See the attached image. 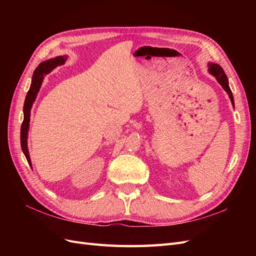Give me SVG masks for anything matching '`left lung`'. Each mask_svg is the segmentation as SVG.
<instances>
[{
  "label": "left lung",
  "instance_id": "left-lung-1",
  "mask_svg": "<svg viewBox=\"0 0 256 256\" xmlns=\"http://www.w3.org/2000/svg\"><path fill=\"white\" fill-rule=\"evenodd\" d=\"M208 72H209V74L214 76L216 81H218L221 86L223 88V90L228 92V95L230 99V102L234 106V97H233V94H232V90L228 86V79L226 72H224V70L222 69V67L216 63H209L208 64Z\"/></svg>",
  "mask_w": 256,
  "mask_h": 256
}]
</instances>
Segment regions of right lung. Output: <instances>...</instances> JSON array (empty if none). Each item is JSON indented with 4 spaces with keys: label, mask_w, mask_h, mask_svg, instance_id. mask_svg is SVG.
Returning <instances> with one entry per match:
<instances>
[{
    "label": "right lung",
    "mask_w": 256,
    "mask_h": 256,
    "mask_svg": "<svg viewBox=\"0 0 256 256\" xmlns=\"http://www.w3.org/2000/svg\"><path fill=\"white\" fill-rule=\"evenodd\" d=\"M66 60H67V56H56L54 58L47 60L38 65V67L35 69V72L33 74L32 83H30V90L26 94V97L24 100V106H23V122L21 125V132H20L21 148L30 168H32V162H30L28 148V128H30V109H32V106L36 100L38 92L40 90L42 81L44 79V76L50 74L53 69L56 68L58 66L64 65Z\"/></svg>",
    "instance_id": "right-lung-1"
}]
</instances>
